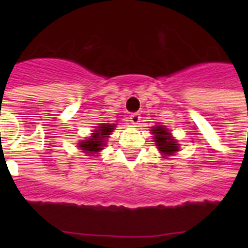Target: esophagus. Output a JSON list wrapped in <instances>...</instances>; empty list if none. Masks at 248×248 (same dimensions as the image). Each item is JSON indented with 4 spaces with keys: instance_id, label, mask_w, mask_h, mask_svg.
<instances>
[{
    "instance_id": "34e87169",
    "label": "esophagus",
    "mask_w": 248,
    "mask_h": 248,
    "mask_svg": "<svg viewBox=\"0 0 248 248\" xmlns=\"http://www.w3.org/2000/svg\"><path fill=\"white\" fill-rule=\"evenodd\" d=\"M140 119H141V116H140L139 114H137V112H134V114H132L131 116H129V121L132 122V124H133V126H138L139 122H140Z\"/></svg>"
}]
</instances>
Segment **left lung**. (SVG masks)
<instances>
[{"label": "left lung", "mask_w": 248, "mask_h": 248, "mask_svg": "<svg viewBox=\"0 0 248 248\" xmlns=\"http://www.w3.org/2000/svg\"><path fill=\"white\" fill-rule=\"evenodd\" d=\"M151 133L154 134L155 142H156L157 149L161 151L163 157L171 156L175 152L179 151V144H176V140L171 137V133L164 126H154L151 129Z\"/></svg>", "instance_id": "obj_1"}]
</instances>
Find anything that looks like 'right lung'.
<instances>
[{
  "label": "right lung",
  "mask_w": 248,
  "mask_h": 248,
  "mask_svg": "<svg viewBox=\"0 0 248 248\" xmlns=\"http://www.w3.org/2000/svg\"><path fill=\"white\" fill-rule=\"evenodd\" d=\"M115 129V124H101L96 127L93 133L89 139L79 142L80 150L86 154V156H97L107 144V138Z\"/></svg>",
  "instance_id": "add662e5"
}]
</instances>
